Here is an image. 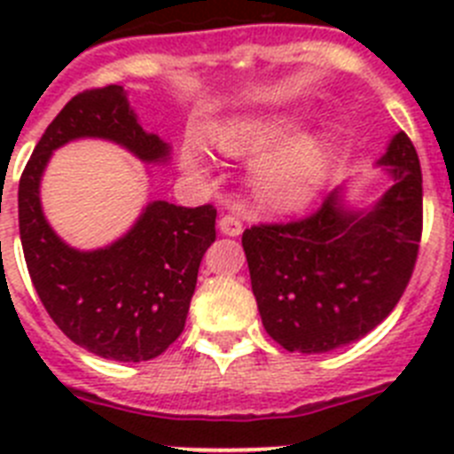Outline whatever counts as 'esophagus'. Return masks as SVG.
Instances as JSON below:
<instances>
[{"instance_id":"34e87169","label":"esophagus","mask_w":454,"mask_h":454,"mask_svg":"<svg viewBox=\"0 0 454 454\" xmlns=\"http://www.w3.org/2000/svg\"><path fill=\"white\" fill-rule=\"evenodd\" d=\"M220 231H223L224 236H239L240 231H243V223H240L239 215L227 214L220 218Z\"/></svg>"}]
</instances>
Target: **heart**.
Masks as SVG:
<instances>
[{
  "mask_svg": "<svg viewBox=\"0 0 454 454\" xmlns=\"http://www.w3.org/2000/svg\"><path fill=\"white\" fill-rule=\"evenodd\" d=\"M214 143L230 156L266 154L256 161L254 186L272 207H302L323 186L334 143L325 134H307V124L291 115L262 114L227 120L214 129ZM184 166L202 172L204 156L186 143Z\"/></svg>",
  "mask_w": 454,
  "mask_h": 454,
  "instance_id": "heart-1",
  "label": "heart"
}]
</instances>
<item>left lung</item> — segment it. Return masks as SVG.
Instances as JSON below:
<instances>
[{"instance_id": "8db88e82", "label": "left lung", "mask_w": 454, "mask_h": 454, "mask_svg": "<svg viewBox=\"0 0 454 454\" xmlns=\"http://www.w3.org/2000/svg\"><path fill=\"white\" fill-rule=\"evenodd\" d=\"M393 186L368 211H352L343 188L314 214L243 231L252 293L268 334L288 352H330L359 340L403 298L423 234V175L414 143L393 136Z\"/></svg>"}]
</instances>
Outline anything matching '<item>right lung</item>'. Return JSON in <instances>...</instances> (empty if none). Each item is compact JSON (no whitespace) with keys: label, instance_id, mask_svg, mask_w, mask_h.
I'll return each instance as SVG.
<instances>
[{"label":"right lung","instance_id":"right-lung-1","mask_svg":"<svg viewBox=\"0 0 454 454\" xmlns=\"http://www.w3.org/2000/svg\"><path fill=\"white\" fill-rule=\"evenodd\" d=\"M88 136L114 140L147 163L166 161L170 152L140 127L122 86L74 95L51 120L20 177L24 262L40 302L67 339L104 359L147 362L184 332L200 263L215 240V208L156 200L114 246L92 252L66 246L43 215L40 177L56 147Z\"/></svg>","mask_w":454,"mask_h":454}]
</instances>
